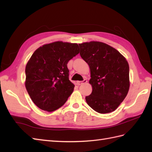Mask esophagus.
<instances>
[{
    "label": "esophagus",
    "mask_w": 152,
    "mask_h": 152,
    "mask_svg": "<svg viewBox=\"0 0 152 152\" xmlns=\"http://www.w3.org/2000/svg\"><path fill=\"white\" fill-rule=\"evenodd\" d=\"M86 82H87V80H86V79H84L83 80V81H77L76 83L77 85H80L82 84H84V83H86Z\"/></svg>",
    "instance_id": "1"
}]
</instances>
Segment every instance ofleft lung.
I'll list each match as a JSON object with an SVG mask.
<instances>
[{
	"instance_id": "left-lung-1",
	"label": "left lung",
	"mask_w": 152,
	"mask_h": 152,
	"mask_svg": "<svg viewBox=\"0 0 152 152\" xmlns=\"http://www.w3.org/2000/svg\"><path fill=\"white\" fill-rule=\"evenodd\" d=\"M81 58L88 64L92 93L86 103L100 113L115 111L127 95L130 87L127 60L112 46L98 41L79 44Z\"/></svg>"
}]
</instances>
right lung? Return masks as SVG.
Wrapping results in <instances>:
<instances>
[{
    "label": "right lung",
    "mask_w": 152,
    "mask_h": 152,
    "mask_svg": "<svg viewBox=\"0 0 152 152\" xmlns=\"http://www.w3.org/2000/svg\"><path fill=\"white\" fill-rule=\"evenodd\" d=\"M79 53L77 43L56 41L40 46L26 67L25 86L33 103L48 112L66 103L73 92L67 64Z\"/></svg>",
    "instance_id": "1"
}]
</instances>
